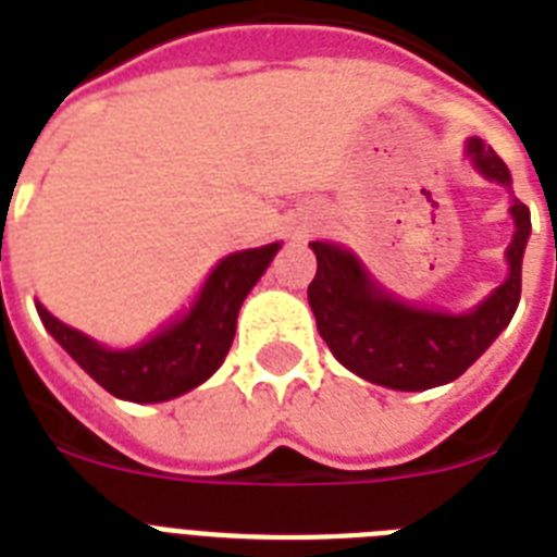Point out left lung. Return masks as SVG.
I'll use <instances>...</instances> for the list:
<instances>
[{
    "mask_svg": "<svg viewBox=\"0 0 557 557\" xmlns=\"http://www.w3.org/2000/svg\"><path fill=\"white\" fill-rule=\"evenodd\" d=\"M468 156L483 176L511 185L509 168L480 138L468 141ZM511 216L518 231L506 251L509 277L468 314L428 312L389 300L352 253L312 243L318 274L309 283V306L332 356L361 379L393 389H428L459 379L509 326L520 304V262L532 219L523 201L511 205Z\"/></svg>",
    "mask_w": 557,
    "mask_h": 557,
    "instance_id": "obj_1",
    "label": "left lung"
}]
</instances>
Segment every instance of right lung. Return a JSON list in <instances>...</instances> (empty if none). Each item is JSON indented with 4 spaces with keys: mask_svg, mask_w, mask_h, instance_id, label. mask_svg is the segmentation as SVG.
Wrapping results in <instances>:
<instances>
[{
    "mask_svg": "<svg viewBox=\"0 0 557 557\" xmlns=\"http://www.w3.org/2000/svg\"><path fill=\"white\" fill-rule=\"evenodd\" d=\"M277 248L280 243H271L225 257L208 277L190 314L138 349L112 352L57 321L42 306H37V312L57 344L112 396L168 401L210 379L225 361L234 344L239 306L269 269Z\"/></svg>",
    "mask_w": 557,
    "mask_h": 557,
    "instance_id": "add662e5",
    "label": "right lung"
}]
</instances>
